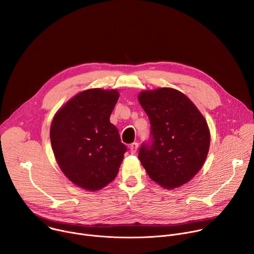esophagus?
Here are the masks:
<instances>
[{
  "label": "esophagus",
  "instance_id": "esophagus-1",
  "mask_svg": "<svg viewBox=\"0 0 254 254\" xmlns=\"http://www.w3.org/2000/svg\"><path fill=\"white\" fill-rule=\"evenodd\" d=\"M137 147H138V143L137 142H132L130 144L129 147V151H130V154H135L136 150H137Z\"/></svg>",
  "mask_w": 254,
  "mask_h": 254
}]
</instances>
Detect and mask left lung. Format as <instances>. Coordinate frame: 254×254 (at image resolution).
I'll return each mask as SVG.
<instances>
[{
	"instance_id": "1",
	"label": "left lung",
	"mask_w": 254,
	"mask_h": 254,
	"mask_svg": "<svg viewBox=\"0 0 254 254\" xmlns=\"http://www.w3.org/2000/svg\"><path fill=\"white\" fill-rule=\"evenodd\" d=\"M138 101L151 123V141L143 142L138 159L149 177L166 189L182 186L202 168L210 147L207 123L181 91H142Z\"/></svg>"
}]
</instances>
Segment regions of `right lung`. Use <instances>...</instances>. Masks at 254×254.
I'll return each mask as SVG.
<instances>
[{
	"label": "right lung",
	"instance_id": "right-lung-1",
	"mask_svg": "<svg viewBox=\"0 0 254 254\" xmlns=\"http://www.w3.org/2000/svg\"><path fill=\"white\" fill-rule=\"evenodd\" d=\"M120 93L92 88L72 97L56 113L50 139L63 174L80 188L96 191L115 180L127 152L110 122Z\"/></svg>",
	"mask_w": 254,
	"mask_h": 254
}]
</instances>
